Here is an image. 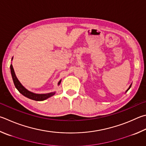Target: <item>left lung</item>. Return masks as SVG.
Returning a JSON list of instances; mask_svg holds the SVG:
<instances>
[{
	"mask_svg": "<svg viewBox=\"0 0 146 146\" xmlns=\"http://www.w3.org/2000/svg\"><path fill=\"white\" fill-rule=\"evenodd\" d=\"M131 86H129V88H128V90H127V91H128V90H129V89H130V87H131Z\"/></svg>",
	"mask_w": 146,
	"mask_h": 146,
	"instance_id": "1",
	"label": "left lung"
}]
</instances>
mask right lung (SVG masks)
<instances>
[{
    "label": "right lung",
    "instance_id": "1",
    "mask_svg": "<svg viewBox=\"0 0 146 146\" xmlns=\"http://www.w3.org/2000/svg\"><path fill=\"white\" fill-rule=\"evenodd\" d=\"M10 69H11V76L13 78V82H14V84L16 87V88L18 89V91H19L21 94L23 96L33 100H35V101H43L45 100L46 99L52 96L53 95L55 94V92H51V93H48V94H35L33 93V92L29 91L27 89H26L24 87H23L22 84H21L19 80H18V78H17V76L15 75V71H14V69L13 68L12 64L10 65ZM60 82L61 80H60L58 83V85H59L60 84Z\"/></svg>",
    "mask_w": 146,
    "mask_h": 146
}]
</instances>
